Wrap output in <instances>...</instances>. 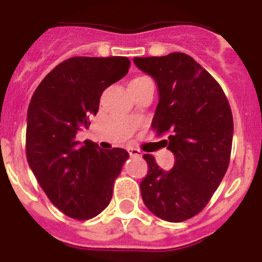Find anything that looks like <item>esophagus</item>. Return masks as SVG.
I'll use <instances>...</instances> for the list:
<instances>
[{
  "mask_svg": "<svg viewBox=\"0 0 262 262\" xmlns=\"http://www.w3.org/2000/svg\"><path fill=\"white\" fill-rule=\"evenodd\" d=\"M127 153H129L132 157H141L142 156V151L138 150V149H136V148H133V146H129V148H127Z\"/></svg>",
  "mask_w": 262,
  "mask_h": 262,
  "instance_id": "obj_1",
  "label": "esophagus"
}]
</instances>
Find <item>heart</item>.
Listing matches in <instances>:
<instances>
[{
	"label": "heart",
	"mask_w": 262,
	"mask_h": 262,
	"mask_svg": "<svg viewBox=\"0 0 262 262\" xmlns=\"http://www.w3.org/2000/svg\"><path fill=\"white\" fill-rule=\"evenodd\" d=\"M137 78H148V77H137Z\"/></svg>",
	"instance_id": "b5f03b06"
}]
</instances>
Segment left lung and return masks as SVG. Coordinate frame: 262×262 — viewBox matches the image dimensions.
Segmentation results:
<instances>
[{"label": "left lung", "mask_w": 262, "mask_h": 262, "mask_svg": "<svg viewBox=\"0 0 262 262\" xmlns=\"http://www.w3.org/2000/svg\"><path fill=\"white\" fill-rule=\"evenodd\" d=\"M136 67L155 78L158 104L151 127L169 133L168 149L174 166L164 172L151 155L142 180V201L169 223L199 214L212 199L229 166L233 116L223 88L185 53L136 57Z\"/></svg>", "instance_id": "obj_1"}]
</instances>
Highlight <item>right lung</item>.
Returning a JSON list of instances; mask_svg holds the SVG:
<instances>
[{
	"label": "right lung",
	"instance_id": "obj_1",
	"mask_svg": "<svg viewBox=\"0 0 262 262\" xmlns=\"http://www.w3.org/2000/svg\"><path fill=\"white\" fill-rule=\"evenodd\" d=\"M129 67L126 57H72L41 81L30 100L26 158L48 199L72 219H93L109 205L129 158L125 149L102 150L76 140L97 114L102 92Z\"/></svg>",
	"mask_w": 262,
	"mask_h": 262
}]
</instances>
